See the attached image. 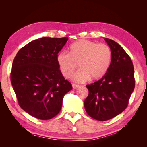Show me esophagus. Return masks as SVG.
Instances as JSON below:
<instances>
[{
    "instance_id": "34e87169",
    "label": "esophagus",
    "mask_w": 147,
    "mask_h": 147,
    "mask_svg": "<svg viewBox=\"0 0 147 147\" xmlns=\"http://www.w3.org/2000/svg\"><path fill=\"white\" fill-rule=\"evenodd\" d=\"M72 86H73V89H77V88H79V87H80L79 85H77V84H72Z\"/></svg>"
}]
</instances>
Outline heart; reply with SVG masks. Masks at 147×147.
Listing matches in <instances>:
<instances>
[{
    "label": "heart",
    "instance_id": "b5f03b06",
    "mask_svg": "<svg viewBox=\"0 0 147 147\" xmlns=\"http://www.w3.org/2000/svg\"><path fill=\"white\" fill-rule=\"evenodd\" d=\"M111 51L105 44L81 39L69 47V53L61 52L57 56V62L63 75L69 78L78 67L72 79L76 82H84L90 78L96 80L103 77L111 64Z\"/></svg>",
    "mask_w": 147,
    "mask_h": 147
}]
</instances>
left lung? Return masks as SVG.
Instances as JSON below:
<instances>
[{
  "label": "left lung",
  "instance_id": "obj_1",
  "mask_svg": "<svg viewBox=\"0 0 147 147\" xmlns=\"http://www.w3.org/2000/svg\"><path fill=\"white\" fill-rule=\"evenodd\" d=\"M104 39L111 51V64L102 78L86 86L89 94L84 101L87 113L100 121L109 120L123 112L135 88L130 57L115 41Z\"/></svg>",
  "mask_w": 147,
  "mask_h": 147
}]
</instances>
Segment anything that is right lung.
<instances>
[{
  "instance_id": "1",
  "label": "right lung",
  "mask_w": 147,
  "mask_h": 147,
  "mask_svg": "<svg viewBox=\"0 0 147 147\" xmlns=\"http://www.w3.org/2000/svg\"><path fill=\"white\" fill-rule=\"evenodd\" d=\"M68 38L34 40L18 51L13 59L11 82L20 107L34 117L48 120L60 111L71 84L64 78L57 56Z\"/></svg>"
}]
</instances>
